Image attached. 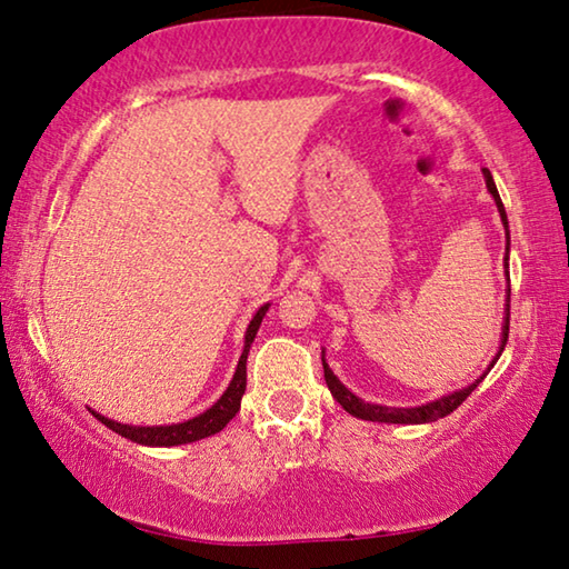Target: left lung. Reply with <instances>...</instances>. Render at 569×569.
Returning <instances> with one entry per match:
<instances>
[{
  "instance_id": "obj_1",
  "label": "left lung",
  "mask_w": 569,
  "mask_h": 569,
  "mask_svg": "<svg viewBox=\"0 0 569 569\" xmlns=\"http://www.w3.org/2000/svg\"><path fill=\"white\" fill-rule=\"evenodd\" d=\"M485 178H487V188L489 192H492L495 200H497V208H499V216H502V223L507 228V213H505V206H502V198H499L497 192V186L492 180V172H489L485 168ZM507 250H509V233H507ZM509 311V308H507ZM507 336H509V313L505 319V331H502V351L507 346ZM499 351V353H502ZM499 353L495 356V361L499 359ZM492 361V363H495ZM323 377H326V383H329V389L333 393V399L341 403V407L351 413V417L356 419H363V421H383V423H427V421H437V419H445L447 413L455 411L461 401H465L471 391L477 389V383L485 379H477L471 387L461 389V391H455L449 393V397L445 399H437L431 403H423V407H413V409H397V407H379V403H366L361 401L359 397H353V393L343 387V383L333 377V371L329 369V363L323 361Z\"/></svg>"
}]
</instances>
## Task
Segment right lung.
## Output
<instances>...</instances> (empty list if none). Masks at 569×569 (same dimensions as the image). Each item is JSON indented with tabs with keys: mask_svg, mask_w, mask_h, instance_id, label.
Returning <instances> with one entry per match:
<instances>
[{
	"mask_svg": "<svg viewBox=\"0 0 569 569\" xmlns=\"http://www.w3.org/2000/svg\"><path fill=\"white\" fill-rule=\"evenodd\" d=\"M266 311H268V306L258 308V313L253 316V321H250V326H248L243 353H240L236 377H233V381H230V387L226 389L223 397H220L208 411L200 413V417L182 421V423H170V427H128V423L110 421L94 411L92 413L104 423V427L112 429L114 435H120L130 441H138V445H150V447H176V445H188V441H198V439L218 435V431L223 429L240 409V399H243V391H246L248 351H250V343H253V339H256V331H258V326H261Z\"/></svg>",
	"mask_w": 569,
	"mask_h": 569,
	"instance_id": "right-lung-1",
	"label": "right lung"
}]
</instances>
